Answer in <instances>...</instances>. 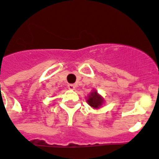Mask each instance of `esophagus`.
<instances>
[{"mask_svg": "<svg viewBox=\"0 0 159 159\" xmlns=\"http://www.w3.org/2000/svg\"><path fill=\"white\" fill-rule=\"evenodd\" d=\"M68 88L69 90H74L75 89V85H73V84H68Z\"/></svg>", "mask_w": 159, "mask_h": 159, "instance_id": "obj_1", "label": "esophagus"}]
</instances>
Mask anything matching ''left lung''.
<instances>
[{
  "mask_svg": "<svg viewBox=\"0 0 159 159\" xmlns=\"http://www.w3.org/2000/svg\"><path fill=\"white\" fill-rule=\"evenodd\" d=\"M87 103L93 108L97 109L103 104V99L100 95H98L96 91H93L91 93V95H89Z\"/></svg>",
  "mask_w": 159,
  "mask_h": 159,
  "instance_id": "8db88e82",
  "label": "left lung"
}]
</instances>
